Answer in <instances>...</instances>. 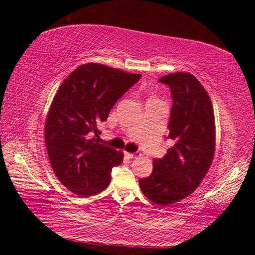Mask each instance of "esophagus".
Wrapping results in <instances>:
<instances>
[{"label": "esophagus", "mask_w": 255, "mask_h": 255, "mask_svg": "<svg viewBox=\"0 0 255 255\" xmlns=\"http://www.w3.org/2000/svg\"><path fill=\"white\" fill-rule=\"evenodd\" d=\"M126 155L129 158H133V157L138 156V153L137 152H135V153H126Z\"/></svg>", "instance_id": "esophagus-1"}]
</instances>
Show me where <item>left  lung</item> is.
<instances>
[{
    "label": "left lung",
    "instance_id": "obj_1",
    "mask_svg": "<svg viewBox=\"0 0 255 255\" xmlns=\"http://www.w3.org/2000/svg\"><path fill=\"white\" fill-rule=\"evenodd\" d=\"M158 82L171 90L169 135L172 147L154 158L153 172L139 180L149 200L161 206L179 201L195 191L205 178L215 152V119L204 86L190 73L162 76Z\"/></svg>",
    "mask_w": 255,
    "mask_h": 255
}]
</instances>
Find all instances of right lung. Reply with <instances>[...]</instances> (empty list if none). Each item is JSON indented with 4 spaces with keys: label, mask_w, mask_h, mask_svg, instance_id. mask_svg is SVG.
<instances>
[{
    "label": "right lung",
    "mask_w": 255,
    "mask_h": 255,
    "mask_svg": "<svg viewBox=\"0 0 255 255\" xmlns=\"http://www.w3.org/2000/svg\"><path fill=\"white\" fill-rule=\"evenodd\" d=\"M140 77L90 63L77 67L59 86L47 115L46 147L56 176L77 196L103 191L112 167L123 163L122 152L100 144L98 126Z\"/></svg>",
    "instance_id": "obj_1"
}]
</instances>
